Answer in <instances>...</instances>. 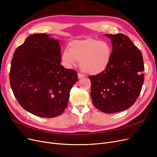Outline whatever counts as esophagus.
<instances>
[{
  "instance_id": "esophagus-1",
  "label": "esophagus",
  "mask_w": 157,
  "mask_h": 157,
  "mask_svg": "<svg viewBox=\"0 0 157 157\" xmlns=\"http://www.w3.org/2000/svg\"><path fill=\"white\" fill-rule=\"evenodd\" d=\"M84 77H85V75H84V74H82V73H78V77L79 79L82 78H84Z\"/></svg>"
}]
</instances>
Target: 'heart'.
<instances>
[{
	"label": "heart",
	"instance_id": "obj_1",
	"mask_svg": "<svg viewBox=\"0 0 157 157\" xmlns=\"http://www.w3.org/2000/svg\"><path fill=\"white\" fill-rule=\"evenodd\" d=\"M111 56L112 48L109 43L88 38L72 41L70 48L64 49L62 59L68 67L80 61L82 70L87 73L96 75L107 68Z\"/></svg>",
	"mask_w": 157,
	"mask_h": 157
}]
</instances>
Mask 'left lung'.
I'll list each match as a JSON object with an SVG mask.
<instances>
[{"label": "left lung", "mask_w": 157, "mask_h": 157, "mask_svg": "<svg viewBox=\"0 0 157 157\" xmlns=\"http://www.w3.org/2000/svg\"><path fill=\"white\" fill-rule=\"evenodd\" d=\"M113 44L107 68L89 76L94 106L104 113H118L136 102L144 82L143 57L137 47L123 34H109Z\"/></svg>", "instance_id": "1"}]
</instances>
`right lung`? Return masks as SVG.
Listing matches in <instances>:
<instances>
[{
	"mask_svg": "<svg viewBox=\"0 0 157 157\" xmlns=\"http://www.w3.org/2000/svg\"><path fill=\"white\" fill-rule=\"evenodd\" d=\"M10 85L20 105L42 117H55L67 107L77 73L61 64V46L47 34H32L17 48Z\"/></svg>",
	"mask_w": 157,
	"mask_h": 157,
	"instance_id": "right-lung-1",
	"label": "right lung"
}]
</instances>
